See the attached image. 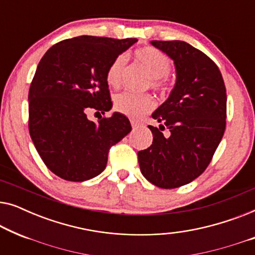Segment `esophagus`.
Instances as JSON below:
<instances>
[{
  "label": "esophagus",
  "mask_w": 255,
  "mask_h": 255,
  "mask_svg": "<svg viewBox=\"0 0 255 255\" xmlns=\"http://www.w3.org/2000/svg\"><path fill=\"white\" fill-rule=\"evenodd\" d=\"M131 125H132V128H139L140 127V123H139V122H135V121H131Z\"/></svg>",
  "instance_id": "1"
}]
</instances>
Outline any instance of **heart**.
Listing matches in <instances>:
<instances>
[{
  "mask_svg": "<svg viewBox=\"0 0 255 255\" xmlns=\"http://www.w3.org/2000/svg\"><path fill=\"white\" fill-rule=\"evenodd\" d=\"M134 58L147 69L152 78L151 86L159 92L167 89V74L172 67L169 58L154 47H142L134 52ZM125 66L124 55H118L111 62L107 71V82L111 87H118L122 81ZM115 108L118 113L130 118H140L154 108V101L149 95L124 92L115 99Z\"/></svg>",
  "mask_w": 255,
  "mask_h": 255,
  "instance_id": "heart-1",
  "label": "heart"
}]
</instances>
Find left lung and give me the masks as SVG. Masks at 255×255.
I'll list each match as a JSON object with an SVG mask.
<instances>
[{
	"label": "left lung",
	"mask_w": 255,
	"mask_h": 255,
	"mask_svg": "<svg viewBox=\"0 0 255 255\" xmlns=\"http://www.w3.org/2000/svg\"><path fill=\"white\" fill-rule=\"evenodd\" d=\"M174 61L176 81L168 99L152 114L153 142L138 152L141 174L163 189L190 183L204 172L221 142L226 124V89L217 65L181 40H152ZM171 132L166 138L161 131Z\"/></svg>",
	"instance_id": "obj_1"
}]
</instances>
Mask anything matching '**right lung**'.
I'll return each instance as SVG.
<instances>
[{
    "label": "right lung",
    "instance_id": "right-lung-1",
    "mask_svg": "<svg viewBox=\"0 0 255 255\" xmlns=\"http://www.w3.org/2000/svg\"><path fill=\"white\" fill-rule=\"evenodd\" d=\"M137 41L71 38L53 45L38 64L29 92V131L41 160L61 179L82 182L99 175L111 146L131 131L123 114L94 123L87 113L104 115L113 108L107 71Z\"/></svg>",
    "mask_w": 255,
    "mask_h": 255
}]
</instances>
